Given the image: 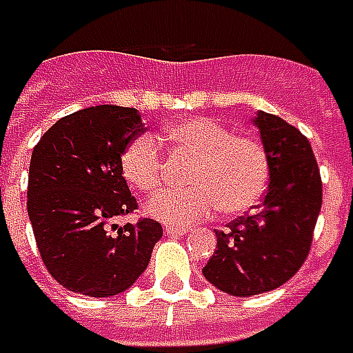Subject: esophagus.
Listing matches in <instances>:
<instances>
[{"label": "esophagus", "instance_id": "1", "mask_svg": "<svg viewBox=\"0 0 353 353\" xmlns=\"http://www.w3.org/2000/svg\"><path fill=\"white\" fill-rule=\"evenodd\" d=\"M188 232H190V228H181V225H167L165 228V234L167 236H184Z\"/></svg>", "mask_w": 353, "mask_h": 353}]
</instances>
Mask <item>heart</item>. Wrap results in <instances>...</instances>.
Wrapping results in <instances>:
<instances>
[{
    "instance_id": "1",
    "label": "heart",
    "mask_w": 353,
    "mask_h": 353,
    "mask_svg": "<svg viewBox=\"0 0 353 353\" xmlns=\"http://www.w3.org/2000/svg\"><path fill=\"white\" fill-rule=\"evenodd\" d=\"M163 139L174 153L192 157L183 190H169L153 196L145 212L167 224H194L220 208L224 214L250 210L263 196L269 183V159L259 141L234 135L208 117H184L163 129ZM121 170L131 186L141 192H155L163 184L165 161L153 137L139 135L121 153Z\"/></svg>"
}]
</instances>
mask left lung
I'll list each match as a JSON object with an SVG mask.
<instances>
[{
	"mask_svg": "<svg viewBox=\"0 0 353 353\" xmlns=\"http://www.w3.org/2000/svg\"><path fill=\"white\" fill-rule=\"evenodd\" d=\"M253 125L269 159L261 206L216 232L218 250L202 269L230 296H253L287 283L305 263L322 206V183L312 147L285 119L257 112Z\"/></svg>",
	"mask_w": 353,
	"mask_h": 353,
	"instance_id": "left-lung-1",
	"label": "left lung"
}]
</instances>
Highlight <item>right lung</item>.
<instances>
[{
  "mask_svg": "<svg viewBox=\"0 0 353 353\" xmlns=\"http://www.w3.org/2000/svg\"><path fill=\"white\" fill-rule=\"evenodd\" d=\"M143 131L137 110L96 105L59 119L33 149L27 212L43 263L68 291L96 299L128 291L163 237L149 218L116 224L137 208L121 153Z\"/></svg>",
  "mask_w": 353,
  "mask_h": 353,
  "instance_id": "add662e5",
  "label": "right lung"
}]
</instances>
